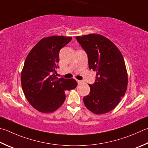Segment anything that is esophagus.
<instances>
[{
    "mask_svg": "<svg viewBox=\"0 0 148 148\" xmlns=\"http://www.w3.org/2000/svg\"><path fill=\"white\" fill-rule=\"evenodd\" d=\"M77 84L78 85H81L82 83H83V81H82V80H77Z\"/></svg>",
    "mask_w": 148,
    "mask_h": 148,
    "instance_id": "34e87169",
    "label": "esophagus"
}]
</instances>
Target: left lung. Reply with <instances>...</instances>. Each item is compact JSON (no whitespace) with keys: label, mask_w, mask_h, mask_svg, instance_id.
Wrapping results in <instances>:
<instances>
[{"label":"left lung","mask_w":148,"mask_h":148,"mask_svg":"<svg viewBox=\"0 0 148 148\" xmlns=\"http://www.w3.org/2000/svg\"><path fill=\"white\" fill-rule=\"evenodd\" d=\"M76 39L87 53L89 69L96 72L89 95L83 98L85 106L96 114L107 113L119 105L127 90L124 59L116 45L101 35L76 36Z\"/></svg>","instance_id":"1"}]
</instances>
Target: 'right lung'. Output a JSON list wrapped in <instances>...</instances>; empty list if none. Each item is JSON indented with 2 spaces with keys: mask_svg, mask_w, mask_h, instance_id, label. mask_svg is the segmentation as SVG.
<instances>
[{
  "mask_svg": "<svg viewBox=\"0 0 148 148\" xmlns=\"http://www.w3.org/2000/svg\"><path fill=\"white\" fill-rule=\"evenodd\" d=\"M71 37L53 36L41 39L26 57L21 72V85L31 106L42 113L55 111L66 99L65 91L76 87L74 79L58 78L59 53Z\"/></svg>",
  "mask_w": 148,
  "mask_h": 148,
  "instance_id": "obj_1",
  "label": "right lung"
}]
</instances>
